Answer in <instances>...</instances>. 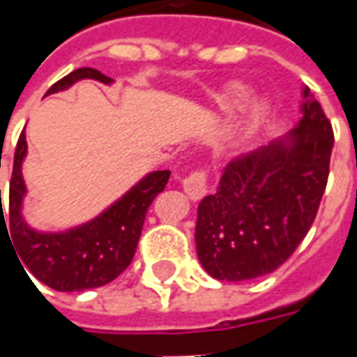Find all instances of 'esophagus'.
I'll return each mask as SVG.
<instances>
[{
    "instance_id": "34e87169",
    "label": "esophagus",
    "mask_w": 357,
    "mask_h": 357,
    "mask_svg": "<svg viewBox=\"0 0 357 357\" xmlns=\"http://www.w3.org/2000/svg\"><path fill=\"white\" fill-rule=\"evenodd\" d=\"M206 183H208V178L204 172H193L181 181V187L191 201H199L206 193Z\"/></svg>"
}]
</instances>
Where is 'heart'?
Listing matches in <instances>:
<instances>
[{
    "label": "heart",
    "instance_id": "1",
    "mask_svg": "<svg viewBox=\"0 0 357 357\" xmlns=\"http://www.w3.org/2000/svg\"><path fill=\"white\" fill-rule=\"evenodd\" d=\"M247 97V89L245 88H231L227 93H225V97L222 99V110H225V112H231L237 105H239L243 99ZM264 112V107L260 105V102H255L252 105V109H250V114H248V124H247V130L248 128H252V126L260 120V116H262Z\"/></svg>",
    "mask_w": 357,
    "mask_h": 357
}]
</instances>
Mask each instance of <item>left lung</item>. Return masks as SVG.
Here are the masks:
<instances>
[{
    "label": "left lung",
    "instance_id": "left-lung-1",
    "mask_svg": "<svg viewBox=\"0 0 357 357\" xmlns=\"http://www.w3.org/2000/svg\"><path fill=\"white\" fill-rule=\"evenodd\" d=\"M296 128L225 166L197 210L195 243L206 273L247 281L275 271L312 227L329 178L333 128L302 89Z\"/></svg>",
    "mask_w": 357,
    "mask_h": 357
}]
</instances>
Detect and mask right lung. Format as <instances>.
Here are the masks:
<instances>
[{"mask_svg": "<svg viewBox=\"0 0 357 357\" xmlns=\"http://www.w3.org/2000/svg\"><path fill=\"white\" fill-rule=\"evenodd\" d=\"M86 78L112 84L109 76L95 68H78L53 84L45 95L63 91ZM24 156L26 135L22 132L15 149L9 212L5 216L0 189V229L5 227L7 237L13 241L22 262L20 266H26L38 281L61 292L97 289L116 279L132 264L147 208L156 195L164 191L170 179V170L147 174L128 193L86 224L70 227L66 231H38L32 229L22 216V201L26 195V185L22 179ZM5 217L10 218L9 228L4 224Z\"/></svg>", "mask_w": 357, "mask_h": 357, "instance_id": "add662e5", "label": "right lung"}]
</instances>
